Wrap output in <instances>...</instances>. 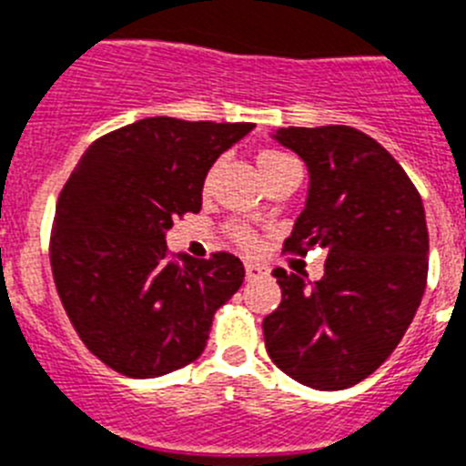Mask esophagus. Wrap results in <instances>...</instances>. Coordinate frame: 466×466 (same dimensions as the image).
Here are the masks:
<instances>
[{
	"instance_id": "obj_1",
	"label": "esophagus",
	"mask_w": 466,
	"mask_h": 466,
	"mask_svg": "<svg viewBox=\"0 0 466 466\" xmlns=\"http://www.w3.org/2000/svg\"><path fill=\"white\" fill-rule=\"evenodd\" d=\"M264 276H269V269L264 267V264L258 262H246V279L248 280H259Z\"/></svg>"
}]
</instances>
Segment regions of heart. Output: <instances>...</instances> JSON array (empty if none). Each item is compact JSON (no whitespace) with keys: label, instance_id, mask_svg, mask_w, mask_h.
I'll return each mask as SVG.
<instances>
[{"label":"heart","instance_id":"heart-1","mask_svg":"<svg viewBox=\"0 0 466 466\" xmlns=\"http://www.w3.org/2000/svg\"><path fill=\"white\" fill-rule=\"evenodd\" d=\"M290 160H292L290 155L280 153V150H262V153L258 155V169L264 178V176H269L271 171L279 169L280 165H285V162H290ZM208 183H211V174H208L207 178V186ZM232 238L238 243V246H243V248H253L255 246V234L250 232L248 228H241V225H234Z\"/></svg>","mask_w":466,"mask_h":466}]
</instances>
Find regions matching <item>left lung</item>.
I'll return each instance as SVG.
<instances>
[{
	"label": "left lung",
	"instance_id": "1",
	"mask_svg": "<svg viewBox=\"0 0 466 466\" xmlns=\"http://www.w3.org/2000/svg\"><path fill=\"white\" fill-rule=\"evenodd\" d=\"M309 169V195L285 250H327L325 276L274 269L280 306L264 318V346L280 371L316 390L360 383L390 358L427 283L422 199L400 162L346 125L271 134Z\"/></svg>",
	"mask_w": 466,
	"mask_h": 466
}]
</instances>
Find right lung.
I'll return each instance as SVG.
<instances>
[{
    "instance_id": "add662e5",
    "label": "right lung",
    "mask_w": 466,
    "mask_h": 466,
    "mask_svg": "<svg viewBox=\"0 0 466 466\" xmlns=\"http://www.w3.org/2000/svg\"><path fill=\"white\" fill-rule=\"evenodd\" d=\"M253 123L137 120L97 139L62 187L50 267L92 355L129 379H155L202 355L213 313L243 283L241 259H169L176 216L199 213L208 169Z\"/></svg>"
}]
</instances>
